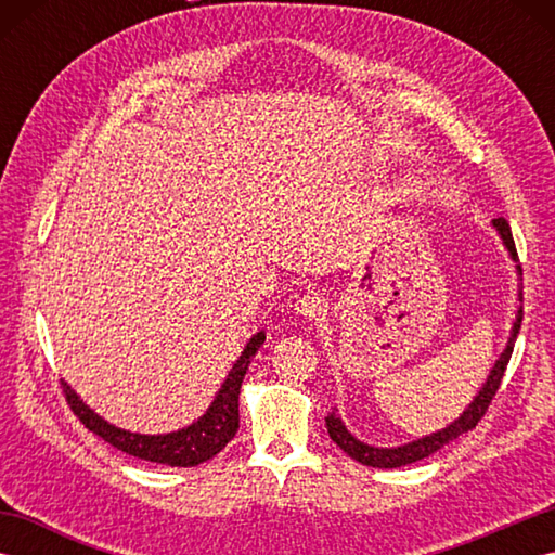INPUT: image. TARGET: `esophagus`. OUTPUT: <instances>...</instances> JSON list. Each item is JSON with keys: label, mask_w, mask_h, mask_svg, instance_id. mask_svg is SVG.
<instances>
[{"label": "esophagus", "mask_w": 555, "mask_h": 555, "mask_svg": "<svg viewBox=\"0 0 555 555\" xmlns=\"http://www.w3.org/2000/svg\"><path fill=\"white\" fill-rule=\"evenodd\" d=\"M293 310L296 314L305 317V320H317L326 312V300L320 296V293H305L296 302H293Z\"/></svg>", "instance_id": "esophagus-1"}]
</instances>
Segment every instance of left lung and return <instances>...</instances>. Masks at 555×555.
Returning a JSON list of instances; mask_svg holds the SVG:
<instances>
[{"label": "left lung", "instance_id": "left-lung-1", "mask_svg": "<svg viewBox=\"0 0 555 555\" xmlns=\"http://www.w3.org/2000/svg\"><path fill=\"white\" fill-rule=\"evenodd\" d=\"M491 227L496 229L503 247L508 250V257L515 262V274L522 276V269H520V264H517V253H515V243H513V233H511L508 221L499 217V219L491 221ZM517 281H522V279H517ZM517 300L522 302L520 284H517ZM520 322H522V305H517L515 320H513L511 334H508V344H505L499 360L493 362V367L489 370L487 379H485V384H481L479 391L475 393V398L469 400L467 408L460 412V415L451 424H446L443 429L424 434V436H420V439H412V441L400 443V446H374V443H367V441H360L358 436L346 427V422L340 420L338 408H332V412L326 415V431H328V436H332V441L346 455H350L352 460H358V463L367 465V467L388 469V467H403V465H410V463H417V460L439 451V448H443L448 441L457 439V436H463L469 429H475L477 422L481 420V415L487 412L491 398L496 396V391H499L503 372H505V364H508L513 346H515V338H517V334H520Z\"/></svg>", "mask_w": 555, "mask_h": 555}]
</instances>
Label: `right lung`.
<instances>
[{
  "mask_svg": "<svg viewBox=\"0 0 555 555\" xmlns=\"http://www.w3.org/2000/svg\"><path fill=\"white\" fill-rule=\"evenodd\" d=\"M264 328H259L257 334L247 340L238 360L233 362L227 379L219 386V391L211 400L209 408L193 420L185 427L176 431L164 434H140L131 429H121L116 424L104 420L100 412L92 410L86 400H82L70 384L64 382V391L68 398V405L74 408L80 422L86 424L90 431L102 436L104 441L112 443L119 451L135 455L140 460H150V463L169 465V467H195L199 463H207L209 457H215L223 446H227L235 431H238V393L243 376L247 372V364L257 356L259 346L264 344Z\"/></svg>",
  "mask_w": 555,
  "mask_h": 555,
  "instance_id": "obj_1",
  "label": "right lung"
}]
</instances>
